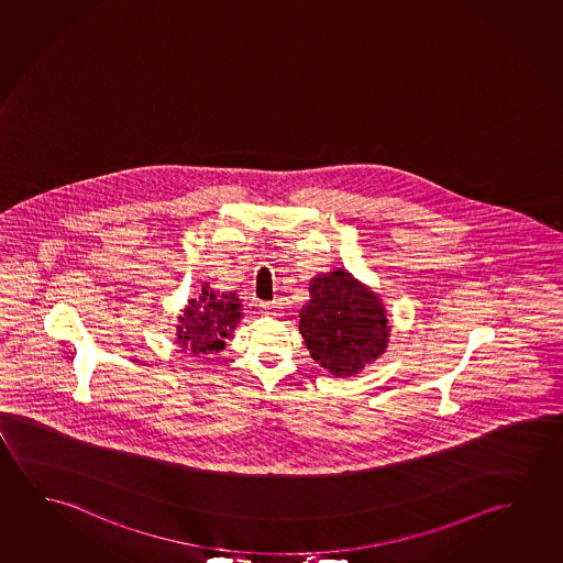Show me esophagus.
I'll return each instance as SVG.
<instances>
[{
    "label": "esophagus",
    "instance_id": "1",
    "mask_svg": "<svg viewBox=\"0 0 563 563\" xmlns=\"http://www.w3.org/2000/svg\"><path fill=\"white\" fill-rule=\"evenodd\" d=\"M279 303H276V301H272V303H264L262 305V312H266V314H272V317H276V314H279Z\"/></svg>",
    "mask_w": 563,
    "mask_h": 563
}]
</instances>
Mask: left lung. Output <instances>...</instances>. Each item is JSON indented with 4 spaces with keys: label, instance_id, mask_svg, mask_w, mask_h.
Wrapping results in <instances>:
<instances>
[{
    "label": "left lung",
    "instance_id": "8db88e82",
    "mask_svg": "<svg viewBox=\"0 0 563 563\" xmlns=\"http://www.w3.org/2000/svg\"><path fill=\"white\" fill-rule=\"evenodd\" d=\"M299 331L319 366L336 377L356 375L384 354L389 321L382 299L346 269L312 277Z\"/></svg>",
    "mask_w": 563,
    "mask_h": 563
}]
</instances>
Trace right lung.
<instances>
[{
    "label": "right lung",
    "instance_id": "add662e5",
    "mask_svg": "<svg viewBox=\"0 0 563 563\" xmlns=\"http://www.w3.org/2000/svg\"><path fill=\"white\" fill-rule=\"evenodd\" d=\"M239 295L232 291L221 294L206 284L181 312L176 327V342L194 356L221 352L227 344L224 340L231 339L232 331L242 319Z\"/></svg>",
    "mask_w": 563,
    "mask_h": 563
}]
</instances>
